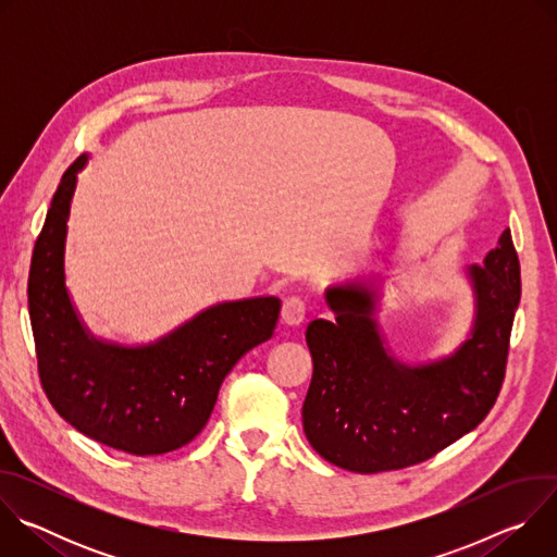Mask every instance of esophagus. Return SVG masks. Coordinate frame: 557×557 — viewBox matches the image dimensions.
<instances>
[{
    "mask_svg": "<svg viewBox=\"0 0 557 557\" xmlns=\"http://www.w3.org/2000/svg\"><path fill=\"white\" fill-rule=\"evenodd\" d=\"M306 301L297 295H290L284 299L282 304V320L288 326H299L306 320Z\"/></svg>",
    "mask_w": 557,
    "mask_h": 557,
    "instance_id": "obj_1",
    "label": "esophagus"
}]
</instances>
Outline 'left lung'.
I'll use <instances>...</instances> for the list:
<instances>
[{"instance_id": "8db88e82", "label": "left lung", "mask_w": 557, "mask_h": 557, "mask_svg": "<svg viewBox=\"0 0 557 557\" xmlns=\"http://www.w3.org/2000/svg\"><path fill=\"white\" fill-rule=\"evenodd\" d=\"M475 293L471 337L447 359L404 366L383 346L374 288L326 290L335 322L306 329L312 379L301 408L304 432L324 460L357 473L419 465L473 428L494 408L507 370L520 301V260L505 228L483 264L469 267Z\"/></svg>"}]
</instances>
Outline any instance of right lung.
Returning <instances> with one entry per match:
<instances>
[{"instance_id":"1","label":"right lung","mask_w":557,"mask_h":557,"mask_svg":"<svg viewBox=\"0 0 557 557\" xmlns=\"http://www.w3.org/2000/svg\"><path fill=\"white\" fill-rule=\"evenodd\" d=\"M78 156L52 196L28 273V312L39 381L52 408L82 434L156 456L194 441L207 425L231 368L271 339L277 297L226 301L202 310L161 342L125 348L86 333L70 304L63 245Z\"/></svg>"}]
</instances>
